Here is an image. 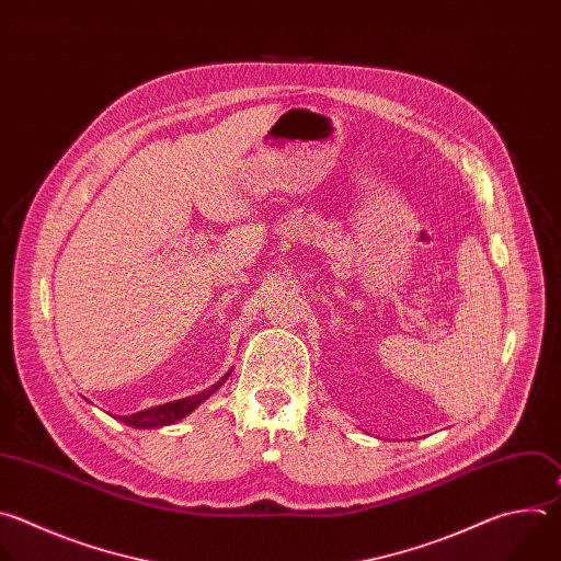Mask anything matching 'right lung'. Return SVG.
I'll return each mask as SVG.
<instances>
[{"label": "right lung", "mask_w": 561, "mask_h": 561, "mask_svg": "<svg viewBox=\"0 0 561 561\" xmlns=\"http://www.w3.org/2000/svg\"><path fill=\"white\" fill-rule=\"evenodd\" d=\"M232 369L222 376L216 385H211L209 389L201 391V393H194L190 398H183V400H174V402H168V404H159V407H152V409H146V411H139V413H133V415H119L122 422H126L128 426H135V428H159V426H168V424H174L179 420H183L185 415H190L201 402H205L218 387L226 385V380L230 378Z\"/></svg>", "instance_id": "add662e5"}]
</instances>
